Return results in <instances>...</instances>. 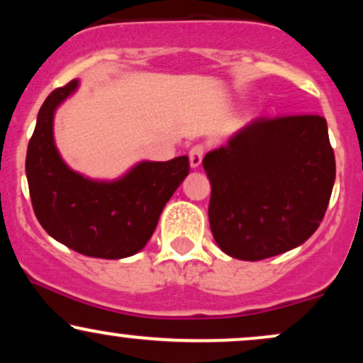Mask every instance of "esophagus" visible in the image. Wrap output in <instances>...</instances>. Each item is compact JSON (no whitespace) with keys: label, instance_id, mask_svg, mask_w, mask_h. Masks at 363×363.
<instances>
[{"label":"esophagus","instance_id":"1","mask_svg":"<svg viewBox=\"0 0 363 363\" xmlns=\"http://www.w3.org/2000/svg\"><path fill=\"white\" fill-rule=\"evenodd\" d=\"M203 155H205V148L201 147V145H196L189 150V164L193 169H198L199 165H201V160H203Z\"/></svg>","mask_w":363,"mask_h":363}]
</instances>
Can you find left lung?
I'll return each mask as SVG.
<instances>
[{
    "label": "left lung",
    "instance_id": "1",
    "mask_svg": "<svg viewBox=\"0 0 363 363\" xmlns=\"http://www.w3.org/2000/svg\"><path fill=\"white\" fill-rule=\"evenodd\" d=\"M210 218L225 254L259 261L290 251L318 230L336 177L326 119L257 118L203 158Z\"/></svg>",
    "mask_w": 363,
    "mask_h": 363
}]
</instances>
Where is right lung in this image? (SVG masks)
<instances>
[{
	"label": "right lung",
	"mask_w": 363,
	"mask_h": 363,
	"mask_svg": "<svg viewBox=\"0 0 363 363\" xmlns=\"http://www.w3.org/2000/svg\"><path fill=\"white\" fill-rule=\"evenodd\" d=\"M78 80L51 91L37 114L25 172L34 213L52 239L90 257L121 259L147 245L162 210L187 174L189 158L143 160L114 181L68 167L54 143V114Z\"/></svg>",
	"instance_id": "1"
}]
</instances>
